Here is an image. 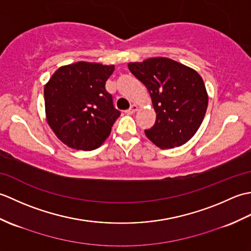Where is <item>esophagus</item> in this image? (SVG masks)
Listing matches in <instances>:
<instances>
[{
  "label": "esophagus",
  "instance_id": "34e87169",
  "mask_svg": "<svg viewBox=\"0 0 251 251\" xmlns=\"http://www.w3.org/2000/svg\"><path fill=\"white\" fill-rule=\"evenodd\" d=\"M137 110H138V105L137 104H132L130 108L126 111V113L127 114H134Z\"/></svg>",
  "mask_w": 251,
  "mask_h": 251
}]
</instances>
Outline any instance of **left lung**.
I'll list each match as a JSON object with an SVG mask.
<instances>
[{"instance_id":"obj_1","label":"left lung","mask_w":251,"mask_h":251,"mask_svg":"<svg viewBox=\"0 0 251 251\" xmlns=\"http://www.w3.org/2000/svg\"><path fill=\"white\" fill-rule=\"evenodd\" d=\"M129 71L145 84L156 113L146 136L161 149L180 147L199 130L207 110L208 94L194 69L166 57L129 62Z\"/></svg>"}]
</instances>
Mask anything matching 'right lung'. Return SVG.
Wrapping results in <instances>:
<instances>
[{
  "mask_svg": "<svg viewBox=\"0 0 251 251\" xmlns=\"http://www.w3.org/2000/svg\"><path fill=\"white\" fill-rule=\"evenodd\" d=\"M113 71L114 65L78 61L60 67L45 84L47 124L67 147L92 151L110 136L121 114L105 90Z\"/></svg>",
  "mask_w": 251,
  "mask_h": 251,
  "instance_id": "right-lung-1",
  "label": "right lung"
}]
</instances>
